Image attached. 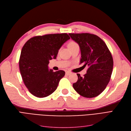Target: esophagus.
<instances>
[{"mask_svg":"<svg viewBox=\"0 0 131 131\" xmlns=\"http://www.w3.org/2000/svg\"><path fill=\"white\" fill-rule=\"evenodd\" d=\"M66 74L67 75H69L71 74V72H69V71H67V72H66Z\"/></svg>","mask_w":131,"mask_h":131,"instance_id":"1","label":"esophagus"}]
</instances>
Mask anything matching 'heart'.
<instances>
[{"label":"heart","mask_w":131,"mask_h":131,"mask_svg":"<svg viewBox=\"0 0 131 131\" xmlns=\"http://www.w3.org/2000/svg\"><path fill=\"white\" fill-rule=\"evenodd\" d=\"M78 46V44L75 41H71L68 44V47H74V46Z\"/></svg>","instance_id":"1"}]
</instances>
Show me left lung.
<instances>
[{
  "mask_svg": "<svg viewBox=\"0 0 131 131\" xmlns=\"http://www.w3.org/2000/svg\"><path fill=\"white\" fill-rule=\"evenodd\" d=\"M81 50L80 64L88 66L87 73L78 81L73 88L82 97L93 98L103 91L110 80L113 69L112 53L104 41L97 35L90 33H69Z\"/></svg>",
  "mask_w": 131,
  "mask_h": 131,
  "instance_id": "1",
  "label": "left lung"
}]
</instances>
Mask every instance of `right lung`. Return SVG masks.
I'll return each mask as SVG.
<instances>
[{
    "label": "right lung",
    "mask_w": 131,
    "mask_h": 131,
    "mask_svg": "<svg viewBox=\"0 0 131 131\" xmlns=\"http://www.w3.org/2000/svg\"><path fill=\"white\" fill-rule=\"evenodd\" d=\"M70 39L67 33L35 36L23 46L19 60V70L27 88L34 96H49L57 88L65 72L49 70V61L56 59L59 49Z\"/></svg>",
    "instance_id": "obj_1"
}]
</instances>
